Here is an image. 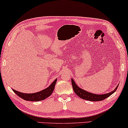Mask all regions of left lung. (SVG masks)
Returning a JSON list of instances; mask_svg holds the SVG:
<instances>
[{
  "instance_id": "8db88e82",
  "label": "left lung",
  "mask_w": 128,
  "mask_h": 128,
  "mask_svg": "<svg viewBox=\"0 0 128 128\" xmlns=\"http://www.w3.org/2000/svg\"><path fill=\"white\" fill-rule=\"evenodd\" d=\"M71 82H72V86L74 91V92L76 93V94L79 96L80 98H82V99L85 100H90V101H100V100H102L106 99L107 97H108L109 96L112 94L118 88V86H117V87H116L112 92H110L109 93L104 94L102 95H97L96 94L89 93L88 92L79 88L78 86H77V85L75 83L74 81L72 79H71Z\"/></svg>"
}]
</instances>
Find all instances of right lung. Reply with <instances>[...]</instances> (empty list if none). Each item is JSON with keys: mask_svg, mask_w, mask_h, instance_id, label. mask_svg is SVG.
Masks as SVG:
<instances>
[{"mask_svg": "<svg viewBox=\"0 0 128 128\" xmlns=\"http://www.w3.org/2000/svg\"><path fill=\"white\" fill-rule=\"evenodd\" d=\"M56 82H57V79H56L50 86L47 88L35 93L26 94L19 92L14 89H12V90L18 96H19L20 98H22L24 100H30V101H39V100H45L51 95L54 89Z\"/></svg>", "mask_w": 128, "mask_h": 128, "instance_id": "1", "label": "right lung"}]
</instances>
